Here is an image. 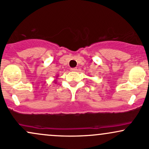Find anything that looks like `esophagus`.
<instances>
[{"label":"esophagus","mask_w":149,"mask_h":149,"mask_svg":"<svg viewBox=\"0 0 149 149\" xmlns=\"http://www.w3.org/2000/svg\"><path fill=\"white\" fill-rule=\"evenodd\" d=\"M71 70V71H76L78 69H77V68H72Z\"/></svg>","instance_id":"34e87169"}]
</instances>
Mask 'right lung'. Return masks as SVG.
I'll use <instances>...</instances> for the list:
<instances>
[{"instance_id": "add662e5", "label": "right lung", "mask_w": 149, "mask_h": 149, "mask_svg": "<svg viewBox=\"0 0 149 149\" xmlns=\"http://www.w3.org/2000/svg\"><path fill=\"white\" fill-rule=\"evenodd\" d=\"M57 78H58V76H57V77H56V79L54 80V82L55 83H57Z\"/></svg>"}]
</instances>
